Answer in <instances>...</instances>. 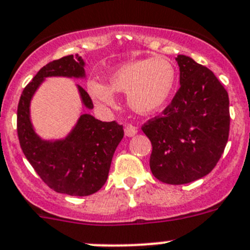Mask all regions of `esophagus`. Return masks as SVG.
<instances>
[{
	"label": "esophagus",
	"instance_id": "34e87169",
	"mask_svg": "<svg viewBox=\"0 0 250 250\" xmlns=\"http://www.w3.org/2000/svg\"><path fill=\"white\" fill-rule=\"evenodd\" d=\"M137 132H138V129H137V127H134V125H127L125 127V136H127V137L136 136Z\"/></svg>",
	"mask_w": 250,
	"mask_h": 250
}]
</instances>
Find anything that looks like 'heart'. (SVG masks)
<instances>
[{
    "mask_svg": "<svg viewBox=\"0 0 250 250\" xmlns=\"http://www.w3.org/2000/svg\"><path fill=\"white\" fill-rule=\"evenodd\" d=\"M177 72L164 57L145 58L122 64L108 77V86L91 81L87 84L94 102L104 107L116 104L114 93L125 94L128 104L141 114L161 109L169 100L174 88Z\"/></svg>",
    "mask_w": 250,
    "mask_h": 250,
    "instance_id": "obj_1",
    "label": "heart"
}]
</instances>
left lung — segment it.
I'll list each match as a JSON object with an SVG mask.
<instances>
[{
    "mask_svg": "<svg viewBox=\"0 0 250 250\" xmlns=\"http://www.w3.org/2000/svg\"><path fill=\"white\" fill-rule=\"evenodd\" d=\"M181 87L163 116L142 125L152 143L153 175L167 184H186L212 172L229 136V97L210 69L179 55Z\"/></svg>",
    "mask_w": 250,
    "mask_h": 250,
    "instance_id": "left-lung-1",
    "label": "left lung"
}]
</instances>
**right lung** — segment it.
Masks as SVG:
<instances>
[{"label": "right lung", "mask_w": 250, "mask_h": 250, "mask_svg": "<svg viewBox=\"0 0 250 250\" xmlns=\"http://www.w3.org/2000/svg\"><path fill=\"white\" fill-rule=\"evenodd\" d=\"M84 77V62L69 55L47 63L37 72L21 94L17 108V134L22 152L42 181L57 193L84 197L100 190L108 178L114 150L123 138V125L102 122L81 114L64 139L43 141L36 134L30 118V103L46 77ZM82 103L93 108L89 94L81 86Z\"/></svg>", "instance_id": "right-lung-1"}]
</instances>
